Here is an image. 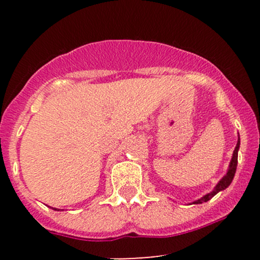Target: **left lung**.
<instances>
[{
	"label": "left lung",
	"mask_w": 260,
	"mask_h": 260,
	"mask_svg": "<svg viewBox=\"0 0 260 260\" xmlns=\"http://www.w3.org/2000/svg\"><path fill=\"white\" fill-rule=\"evenodd\" d=\"M240 144H241L240 136H238L237 144H236L234 154H232V159H231V161H230V165H229L228 171H226V175L223 176L221 180L217 182V184H216L215 187H214V189L211 190L210 193H208V194L203 196L201 199H197V201L193 202L192 204H202V203L210 201V199L213 198L214 196L217 194V193H219V192H221V190L226 189V188H228L230 184H231V182H232V180H234V177H235L236 169H237V157H238V149H240Z\"/></svg>",
	"instance_id": "obj_1"
}]
</instances>
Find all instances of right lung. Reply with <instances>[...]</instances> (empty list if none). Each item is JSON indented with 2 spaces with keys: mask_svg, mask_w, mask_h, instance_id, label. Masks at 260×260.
I'll list each match as a JSON object with an SVG mask.
<instances>
[{
  "mask_svg": "<svg viewBox=\"0 0 260 260\" xmlns=\"http://www.w3.org/2000/svg\"><path fill=\"white\" fill-rule=\"evenodd\" d=\"M52 209H53V210H57V211L59 210V209H56V208H52Z\"/></svg>",
  "mask_w": 260,
  "mask_h": 260,
  "instance_id": "add662e5",
  "label": "right lung"
}]
</instances>
